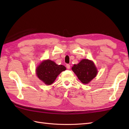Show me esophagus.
I'll return each instance as SVG.
<instances>
[{
	"mask_svg": "<svg viewBox=\"0 0 129 129\" xmlns=\"http://www.w3.org/2000/svg\"><path fill=\"white\" fill-rule=\"evenodd\" d=\"M66 66H67V69H70V65H69V64H67L66 65Z\"/></svg>",
	"mask_w": 129,
	"mask_h": 129,
	"instance_id": "1",
	"label": "esophagus"
}]
</instances>
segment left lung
<instances>
[{
    "instance_id": "8db88e82",
    "label": "left lung",
    "mask_w": 129,
    "mask_h": 129,
    "mask_svg": "<svg viewBox=\"0 0 129 129\" xmlns=\"http://www.w3.org/2000/svg\"><path fill=\"white\" fill-rule=\"evenodd\" d=\"M72 69L83 84L89 83L98 73L94 62L88 59H83L78 64L74 65Z\"/></svg>"
}]
</instances>
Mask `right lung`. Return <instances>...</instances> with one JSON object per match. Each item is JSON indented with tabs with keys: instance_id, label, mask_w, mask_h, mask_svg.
Here are the masks:
<instances>
[{
	"instance_id": "right-lung-1",
	"label": "right lung",
	"mask_w": 129,
	"mask_h": 129,
	"mask_svg": "<svg viewBox=\"0 0 129 129\" xmlns=\"http://www.w3.org/2000/svg\"><path fill=\"white\" fill-rule=\"evenodd\" d=\"M65 70L66 68L64 65H58L51 60H46L37 67V75L45 84L51 85L57 75Z\"/></svg>"
}]
</instances>
